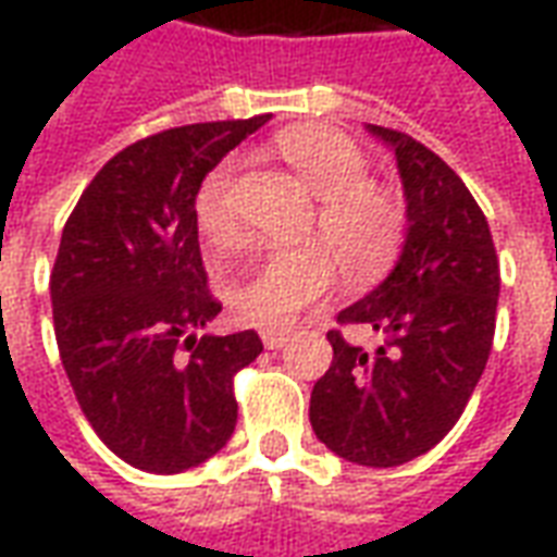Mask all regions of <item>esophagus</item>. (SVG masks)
<instances>
[{
	"label": "esophagus",
	"mask_w": 557,
	"mask_h": 557,
	"mask_svg": "<svg viewBox=\"0 0 557 557\" xmlns=\"http://www.w3.org/2000/svg\"><path fill=\"white\" fill-rule=\"evenodd\" d=\"M262 343H265V349H283L289 343V334L286 331H265Z\"/></svg>",
	"instance_id": "34e87169"
}]
</instances>
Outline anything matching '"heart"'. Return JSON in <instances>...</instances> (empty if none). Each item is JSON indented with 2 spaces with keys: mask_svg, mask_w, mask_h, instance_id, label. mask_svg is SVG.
<instances>
[{
  "mask_svg": "<svg viewBox=\"0 0 557 557\" xmlns=\"http://www.w3.org/2000/svg\"><path fill=\"white\" fill-rule=\"evenodd\" d=\"M277 151L298 172L304 187L319 196L315 235L325 238L351 274H382L397 259L406 238V206L387 187L367 182L370 160L361 146L331 127H295L277 139ZM232 184V163H220L196 190V226L214 247H230L242 235ZM334 286V256L325 247H301L268 256L250 277L232 283L230 304L244 325L277 331L289 327L304 307L325 298Z\"/></svg>",
  "mask_w": 557,
  "mask_h": 557,
  "instance_id": "b5f03b06",
  "label": "heart"
}]
</instances>
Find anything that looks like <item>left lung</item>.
<instances>
[{"label":"left lung","instance_id":"left-lung-1","mask_svg":"<svg viewBox=\"0 0 557 557\" xmlns=\"http://www.w3.org/2000/svg\"><path fill=\"white\" fill-rule=\"evenodd\" d=\"M367 131L397 154L409 232L385 283L337 315L382 346L367 351L327 331L334 361L313 385L310 423L343 459L394 468L432 450L466 411L490 361L502 271L462 178L409 134Z\"/></svg>","mask_w":557,"mask_h":557}]
</instances>
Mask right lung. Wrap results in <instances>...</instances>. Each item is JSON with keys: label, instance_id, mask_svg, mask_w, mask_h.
I'll return each mask as SVG.
<instances>
[{"label": "right lung", "instance_id": "add662e5", "mask_svg": "<svg viewBox=\"0 0 557 557\" xmlns=\"http://www.w3.org/2000/svg\"><path fill=\"white\" fill-rule=\"evenodd\" d=\"M268 115L170 127L122 148L71 211L50 274L67 382L127 466L178 474L230 442L232 375L256 331L199 334L220 313L199 253V184Z\"/></svg>", "mask_w": 557, "mask_h": 557}]
</instances>
